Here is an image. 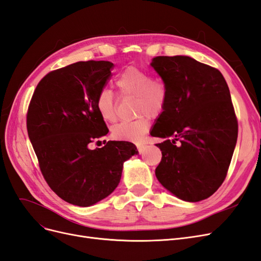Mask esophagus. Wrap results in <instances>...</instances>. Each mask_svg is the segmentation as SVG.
Wrapping results in <instances>:
<instances>
[{"instance_id":"obj_1","label":"esophagus","mask_w":261,"mask_h":261,"mask_svg":"<svg viewBox=\"0 0 261 261\" xmlns=\"http://www.w3.org/2000/svg\"><path fill=\"white\" fill-rule=\"evenodd\" d=\"M136 147H137V149H138V152H139V153H143V152L145 151V149H146L147 146H146L145 144H137Z\"/></svg>"}]
</instances>
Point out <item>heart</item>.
<instances>
[{
  "label": "heart",
  "mask_w": 261,
  "mask_h": 261,
  "mask_svg": "<svg viewBox=\"0 0 261 261\" xmlns=\"http://www.w3.org/2000/svg\"><path fill=\"white\" fill-rule=\"evenodd\" d=\"M116 85L123 94L136 96L135 121L122 122L114 126L112 137L116 140L139 141L149 128L148 115H159L167 103V87L161 80L152 78L148 70L129 66L117 75ZM96 108L101 118L112 123L116 120V96L109 88H102L96 99Z\"/></svg>",
  "instance_id": "1"
}]
</instances>
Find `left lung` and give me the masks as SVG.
Here are the masks:
<instances>
[{
  "instance_id": "1",
  "label": "left lung",
  "mask_w": 261,
  "mask_h": 261,
  "mask_svg": "<svg viewBox=\"0 0 261 261\" xmlns=\"http://www.w3.org/2000/svg\"><path fill=\"white\" fill-rule=\"evenodd\" d=\"M151 66L167 87V103L151 130L165 138L156 144L162 159L155 176L177 198L203 200L222 185L238 140L227 84L217 68L183 55L156 57Z\"/></svg>"
}]
</instances>
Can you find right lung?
<instances>
[{
  "mask_svg": "<svg viewBox=\"0 0 261 261\" xmlns=\"http://www.w3.org/2000/svg\"><path fill=\"white\" fill-rule=\"evenodd\" d=\"M113 63L77 62L39 82L27 112L29 139L42 175L60 198L80 207L105 199L121 180L123 163L137 153L128 141L103 140L109 129L96 108Z\"/></svg>",
  "mask_w": 261,
  "mask_h": 261,
  "instance_id": "obj_1",
  "label": "right lung"
}]
</instances>
